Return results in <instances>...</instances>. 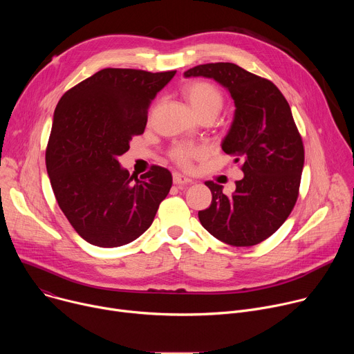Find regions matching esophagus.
Segmentation results:
<instances>
[{"label":"esophagus","mask_w":354,"mask_h":354,"mask_svg":"<svg viewBox=\"0 0 354 354\" xmlns=\"http://www.w3.org/2000/svg\"><path fill=\"white\" fill-rule=\"evenodd\" d=\"M190 182H192V180H190L189 178H186V176L180 175V174H174V183H175L176 186L187 185V183H190Z\"/></svg>","instance_id":"1"}]
</instances>
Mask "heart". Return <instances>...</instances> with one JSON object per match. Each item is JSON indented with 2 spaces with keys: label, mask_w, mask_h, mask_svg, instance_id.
Here are the masks:
<instances>
[{
  "label": "heart",
  "mask_w": 354,
  "mask_h": 354,
  "mask_svg": "<svg viewBox=\"0 0 354 354\" xmlns=\"http://www.w3.org/2000/svg\"><path fill=\"white\" fill-rule=\"evenodd\" d=\"M185 95L193 111L200 116L207 112L218 113L223 108L224 97L221 91L212 82L194 81L186 85ZM205 154L203 147L178 144L171 151V158L182 168H190L193 160Z\"/></svg>",
  "instance_id": "b5f03b06"
}]
</instances>
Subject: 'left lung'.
<instances>
[{"instance_id": "left-lung-1", "label": "left lung", "mask_w": 354, "mask_h": 354, "mask_svg": "<svg viewBox=\"0 0 354 354\" xmlns=\"http://www.w3.org/2000/svg\"><path fill=\"white\" fill-rule=\"evenodd\" d=\"M185 77H207L225 86L235 104L225 154L241 162L235 192L207 180L213 198L198 220L213 236L232 246H252L273 235L292 212L304 167V144L290 105L269 80L232 63L200 64Z\"/></svg>"}]
</instances>
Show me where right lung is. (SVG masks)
I'll return each mask as SVG.
<instances>
[{
	"label": "right lung",
	"mask_w": 354,
	"mask_h": 354,
	"mask_svg": "<svg viewBox=\"0 0 354 354\" xmlns=\"http://www.w3.org/2000/svg\"><path fill=\"white\" fill-rule=\"evenodd\" d=\"M175 73L104 68L59 100L46 168L59 207L86 242L116 248L137 239L169 193L167 168L153 165L133 180L118 157L144 133L151 102Z\"/></svg>",
	"instance_id": "obj_1"
}]
</instances>
